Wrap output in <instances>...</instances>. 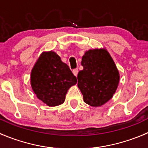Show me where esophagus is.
<instances>
[{
	"instance_id": "34e87169",
	"label": "esophagus",
	"mask_w": 148,
	"mask_h": 148,
	"mask_svg": "<svg viewBox=\"0 0 148 148\" xmlns=\"http://www.w3.org/2000/svg\"><path fill=\"white\" fill-rule=\"evenodd\" d=\"M72 72H73V74H74V75L77 77V74H78V72H79V69H73Z\"/></svg>"
}]
</instances>
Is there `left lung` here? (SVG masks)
<instances>
[{
	"label": "left lung",
	"mask_w": 148,
	"mask_h": 148,
	"mask_svg": "<svg viewBox=\"0 0 148 148\" xmlns=\"http://www.w3.org/2000/svg\"><path fill=\"white\" fill-rule=\"evenodd\" d=\"M83 70L79 71L78 87L85 103L99 107L108 102L116 92L120 80L118 70L108 52L93 49L85 53Z\"/></svg>",
	"instance_id": "1"
}]
</instances>
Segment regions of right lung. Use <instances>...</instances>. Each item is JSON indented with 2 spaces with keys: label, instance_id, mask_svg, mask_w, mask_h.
<instances>
[{
  "label": "right lung",
  "instance_id": "obj_1",
  "mask_svg": "<svg viewBox=\"0 0 148 148\" xmlns=\"http://www.w3.org/2000/svg\"><path fill=\"white\" fill-rule=\"evenodd\" d=\"M77 82L68 65L53 51L44 52L31 71L33 90L49 107L63 104L68 89Z\"/></svg>",
  "mask_w": 148,
  "mask_h": 148
}]
</instances>
